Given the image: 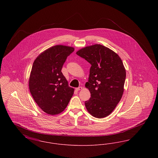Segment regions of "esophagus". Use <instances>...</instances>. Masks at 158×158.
Here are the masks:
<instances>
[{
    "mask_svg": "<svg viewBox=\"0 0 158 158\" xmlns=\"http://www.w3.org/2000/svg\"><path fill=\"white\" fill-rule=\"evenodd\" d=\"M82 86H80V87H79V88H76V90H77V91H78V90H82Z\"/></svg>",
    "mask_w": 158,
    "mask_h": 158,
    "instance_id": "esophagus-1",
    "label": "esophagus"
}]
</instances>
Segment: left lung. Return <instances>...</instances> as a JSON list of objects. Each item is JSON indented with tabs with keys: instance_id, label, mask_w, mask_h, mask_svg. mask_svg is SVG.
Returning <instances> with one entry per match:
<instances>
[{
	"instance_id": "1",
	"label": "left lung",
	"mask_w": 158,
	"mask_h": 158,
	"mask_svg": "<svg viewBox=\"0 0 158 158\" xmlns=\"http://www.w3.org/2000/svg\"><path fill=\"white\" fill-rule=\"evenodd\" d=\"M76 54L91 64L85 84L90 98L85 101V106L94 117H105L113 112L123 94L126 72L123 61L117 53L101 44L84 47Z\"/></svg>"
}]
</instances>
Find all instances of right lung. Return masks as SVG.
I'll list each match as a JSON object with an SVG mask.
<instances>
[{
    "instance_id": "right-lung-1",
    "label": "right lung",
    "mask_w": 158,
    "mask_h": 158,
    "mask_svg": "<svg viewBox=\"0 0 158 158\" xmlns=\"http://www.w3.org/2000/svg\"><path fill=\"white\" fill-rule=\"evenodd\" d=\"M73 47L54 45L34 60L29 79L32 97L45 113L56 115L63 111L72 97L74 89L69 86L61 69Z\"/></svg>"
}]
</instances>
